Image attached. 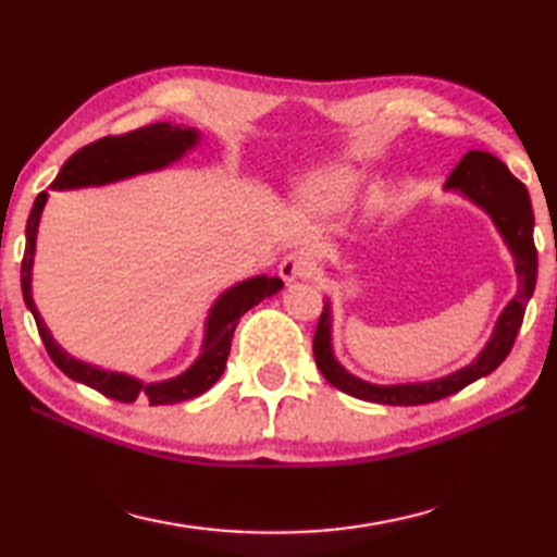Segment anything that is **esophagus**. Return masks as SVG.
I'll return each mask as SVG.
<instances>
[{"label":"esophagus","mask_w":557,"mask_h":557,"mask_svg":"<svg viewBox=\"0 0 557 557\" xmlns=\"http://www.w3.org/2000/svg\"><path fill=\"white\" fill-rule=\"evenodd\" d=\"M308 271H310L308 259L304 257V253H298V251L286 253V257L281 259V263H278V276L284 278L286 284H294V281L306 278Z\"/></svg>","instance_id":"esophagus-1"}]
</instances>
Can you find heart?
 Returning a JSON list of instances; mask_svg holds the SVG:
<instances>
[{"label": "heart", "mask_w": 557, "mask_h": 557, "mask_svg": "<svg viewBox=\"0 0 557 557\" xmlns=\"http://www.w3.org/2000/svg\"><path fill=\"white\" fill-rule=\"evenodd\" d=\"M359 190V178L345 165H320L300 183V193L310 208L320 212H337L349 205Z\"/></svg>", "instance_id": "1"}]
</instances>
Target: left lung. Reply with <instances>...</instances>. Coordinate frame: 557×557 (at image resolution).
<instances>
[{
    "mask_svg": "<svg viewBox=\"0 0 557 557\" xmlns=\"http://www.w3.org/2000/svg\"><path fill=\"white\" fill-rule=\"evenodd\" d=\"M447 190H460L465 198L480 205V208L494 220L496 230L509 244L516 263V276H519V290L504 308V313L496 320L492 339L474 359L457 372L447 374L435 382L423 384H396V386H376L362 382L355 374H349L343 364H337L330 345V304H325L320 313L315 337H313V355L315 364L330 384L339 392L372 404L386 406H421L441 401L445 396H453L467 384L476 382L486 374H492L506 357L519 335L525 304H529L535 288V276H539V251L533 244V210L531 198L525 185L513 178V173L506 169V163L486 151H470L462 156L457 169L450 173L445 183Z\"/></svg>",
    "mask_w": 557,
    "mask_h": 557,
    "instance_id": "obj_1",
    "label": "left lung"
}]
</instances>
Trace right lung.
I'll list each match as a JSON object with an SVG mask.
<instances>
[{"instance_id":"obj_1","label":"right lung","mask_w":557,"mask_h":557,"mask_svg":"<svg viewBox=\"0 0 557 557\" xmlns=\"http://www.w3.org/2000/svg\"><path fill=\"white\" fill-rule=\"evenodd\" d=\"M198 139L200 134L198 129H193V126H178L169 122H156L120 136H104V139H97L83 146V149H77L71 159L63 163V169L58 173L51 188L63 190L83 188V185H104L129 178V175L136 173L163 169V165L178 161L185 151L198 144ZM46 198V190L38 193L26 222V249L22 259V290L26 308L34 313L38 335H41L46 352L53 359L55 367L61 369L63 374L75 379V382L90 386L102 396L114 398V401L134 404L136 398H149L151 406H169L205 394L224 372V364H227L232 347V335L234 327L239 323V318L247 313L249 308L261 304L263 298L278 294V290L284 288V281L278 276H253L224 290V294L214 300L208 323H205V343L200 357L195 359V364L188 372L169 379V382L144 384L134 376H126L120 372H104V369L77 362L75 357L61 349V345L53 343V337L44 325V320L38 315L32 298L36 230L38 220H41Z\"/></svg>"}]
</instances>
